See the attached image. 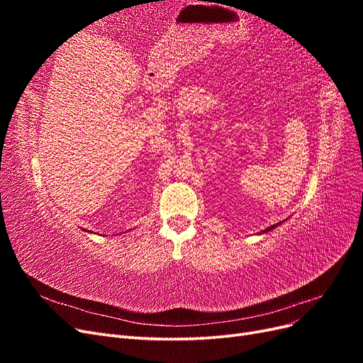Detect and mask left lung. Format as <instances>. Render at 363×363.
I'll return each instance as SVG.
<instances>
[{"label":"left lung","instance_id":"8db88e82","mask_svg":"<svg viewBox=\"0 0 363 363\" xmlns=\"http://www.w3.org/2000/svg\"><path fill=\"white\" fill-rule=\"evenodd\" d=\"M279 224H281V223H277V224H274V225H271V227H268V228H265L263 230V233H267V232H269V230H272V228H276Z\"/></svg>","mask_w":363,"mask_h":363}]
</instances>
